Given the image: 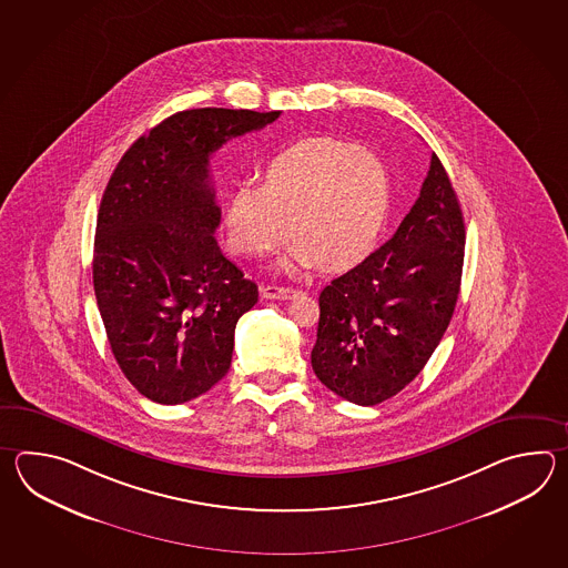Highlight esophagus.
Listing matches in <instances>:
<instances>
[{"instance_id":"esophagus-1","label":"esophagus","mask_w":568,"mask_h":568,"mask_svg":"<svg viewBox=\"0 0 568 568\" xmlns=\"http://www.w3.org/2000/svg\"><path fill=\"white\" fill-rule=\"evenodd\" d=\"M301 290L290 288V286H276V284H267L262 288V296L264 298H272V301H288L292 296H296Z\"/></svg>"}]
</instances>
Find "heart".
Returning <instances> with one entry per match:
<instances>
[{
    "mask_svg": "<svg viewBox=\"0 0 568 568\" xmlns=\"http://www.w3.org/2000/svg\"><path fill=\"white\" fill-rule=\"evenodd\" d=\"M392 181L379 158L333 138H311L278 152L262 186L243 182L227 196L223 225L231 250L266 255L296 240L284 272L316 264L347 270L367 257L386 227Z\"/></svg>",
    "mask_w": 568,
    "mask_h": 568,
    "instance_id": "b5f03b06",
    "label": "heart"
}]
</instances>
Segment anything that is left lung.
<instances>
[{
  "label": "left lung",
  "mask_w": 568,
  "mask_h": 568,
  "mask_svg": "<svg viewBox=\"0 0 568 568\" xmlns=\"http://www.w3.org/2000/svg\"><path fill=\"white\" fill-rule=\"evenodd\" d=\"M465 221L436 154L389 242L318 296L314 374L359 406L396 396L423 372L459 298Z\"/></svg>",
  "instance_id": "8db88e82"
}]
</instances>
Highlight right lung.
Here are the masks:
<instances>
[{
    "instance_id": "add662e5",
    "label": "right lung",
    "mask_w": 568,
    "mask_h": 568,
    "mask_svg": "<svg viewBox=\"0 0 568 568\" xmlns=\"http://www.w3.org/2000/svg\"><path fill=\"white\" fill-rule=\"evenodd\" d=\"M280 111L203 108L138 138L113 170L97 215L93 286L111 353L142 396L199 398L230 372L235 325L257 286L215 240L209 160Z\"/></svg>"
}]
</instances>
